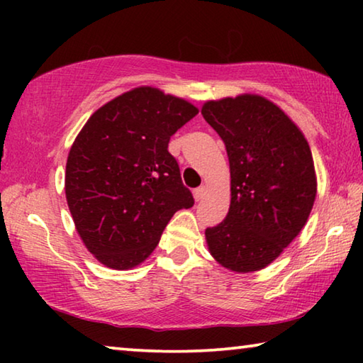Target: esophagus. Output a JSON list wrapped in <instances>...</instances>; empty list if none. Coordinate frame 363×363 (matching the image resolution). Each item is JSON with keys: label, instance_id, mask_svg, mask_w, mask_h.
Masks as SVG:
<instances>
[{"label": "esophagus", "instance_id": "34e87169", "mask_svg": "<svg viewBox=\"0 0 363 363\" xmlns=\"http://www.w3.org/2000/svg\"><path fill=\"white\" fill-rule=\"evenodd\" d=\"M205 192H206V189H205L203 186L199 187V189H195V190H194V199H195V201H200L201 199H203Z\"/></svg>", "mask_w": 363, "mask_h": 363}]
</instances>
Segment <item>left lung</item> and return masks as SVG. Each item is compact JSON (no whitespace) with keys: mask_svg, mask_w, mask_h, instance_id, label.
<instances>
[{"mask_svg":"<svg viewBox=\"0 0 363 363\" xmlns=\"http://www.w3.org/2000/svg\"><path fill=\"white\" fill-rule=\"evenodd\" d=\"M201 115L230 167L229 213L205 230L208 248L233 272L259 270L293 242L314 206L309 144L284 110L256 94L210 101Z\"/></svg>","mask_w":363,"mask_h":363,"instance_id":"left-lung-1","label":"left lung"}]
</instances>
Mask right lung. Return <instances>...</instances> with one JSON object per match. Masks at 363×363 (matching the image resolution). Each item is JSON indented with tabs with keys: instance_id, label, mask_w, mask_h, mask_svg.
I'll return each instance as SVG.
<instances>
[{
	"instance_id": "right-lung-1",
	"label": "right lung",
	"mask_w": 363,
	"mask_h": 363,
	"mask_svg": "<svg viewBox=\"0 0 363 363\" xmlns=\"http://www.w3.org/2000/svg\"><path fill=\"white\" fill-rule=\"evenodd\" d=\"M196 113L190 102L143 86L96 110L79 131L67 158V203L104 266H138L173 214L194 206L168 144Z\"/></svg>"
}]
</instances>
